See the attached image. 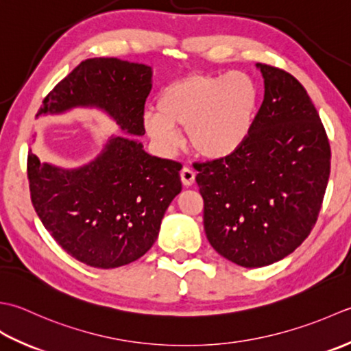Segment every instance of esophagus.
I'll return each instance as SVG.
<instances>
[{"mask_svg": "<svg viewBox=\"0 0 351 351\" xmlns=\"http://www.w3.org/2000/svg\"><path fill=\"white\" fill-rule=\"evenodd\" d=\"M180 178H182V183L186 186V188H189V186H192V183H194V180H195V173L191 168L184 167L180 171Z\"/></svg>", "mask_w": 351, "mask_h": 351, "instance_id": "1", "label": "esophagus"}]
</instances>
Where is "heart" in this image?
<instances>
[{
  "mask_svg": "<svg viewBox=\"0 0 351 351\" xmlns=\"http://www.w3.org/2000/svg\"><path fill=\"white\" fill-rule=\"evenodd\" d=\"M257 90L242 73L192 75L162 90L157 112L144 115L147 134L163 153L180 145L176 128L184 127L189 145L207 159H223L234 153L252 130Z\"/></svg>",
  "mask_w": 351,
  "mask_h": 351,
  "instance_id": "heart-1",
  "label": "heart"
}]
</instances>
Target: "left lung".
<instances>
[{
  "instance_id": "8db88e82",
  "label": "left lung",
  "mask_w": 351,
  "mask_h": 351,
  "mask_svg": "<svg viewBox=\"0 0 351 351\" xmlns=\"http://www.w3.org/2000/svg\"><path fill=\"white\" fill-rule=\"evenodd\" d=\"M265 95L252 130L223 159L197 163L210 245L236 265L267 267L309 236L330 174V145L295 77L257 63Z\"/></svg>"
}]
</instances>
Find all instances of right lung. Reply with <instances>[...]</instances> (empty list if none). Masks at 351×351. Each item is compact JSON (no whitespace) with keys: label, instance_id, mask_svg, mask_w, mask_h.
I'll list each match as a JSON object with an SVG mask.
<instances>
[{"label":"right lung","instance_id":"obj_1","mask_svg":"<svg viewBox=\"0 0 351 351\" xmlns=\"http://www.w3.org/2000/svg\"><path fill=\"white\" fill-rule=\"evenodd\" d=\"M153 71L144 63L95 57L82 62L45 97L38 115L75 107L107 113L121 130L145 134L144 107ZM182 165L145 153L142 142L110 136L94 160L74 169L28 153L32 203L68 254L94 268L138 261L157 239L169 203L182 191Z\"/></svg>","mask_w":351,"mask_h":351}]
</instances>
